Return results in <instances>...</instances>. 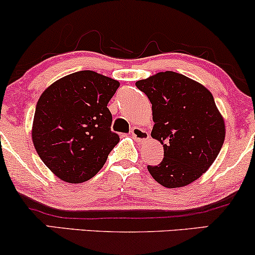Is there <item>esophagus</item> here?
<instances>
[{
  "instance_id": "34e87169",
  "label": "esophagus",
  "mask_w": 255,
  "mask_h": 255,
  "mask_svg": "<svg viewBox=\"0 0 255 255\" xmlns=\"http://www.w3.org/2000/svg\"><path fill=\"white\" fill-rule=\"evenodd\" d=\"M148 133L146 131L145 129H142V128L140 127H134L133 129H131V137H133L134 140H136L137 142H142V141H146V140H148Z\"/></svg>"
}]
</instances>
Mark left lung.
<instances>
[{
	"label": "left lung",
	"instance_id": "1",
	"mask_svg": "<svg viewBox=\"0 0 255 255\" xmlns=\"http://www.w3.org/2000/svg\"><path fill=\"white\" fill-rule=\"evenodd\" d=\"M152 104L151 136L164 148L151 176L166 188L198 180L217 158L225 137V124L212 93L204 85L171 71L135 83Z\"/></svg>",
	"mask_w": 255,
	"mask_h": 255
}]
</instances>
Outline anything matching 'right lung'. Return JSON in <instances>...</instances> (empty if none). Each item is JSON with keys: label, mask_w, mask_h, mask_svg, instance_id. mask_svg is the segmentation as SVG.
Returning <instances> with one entry per match:
<instances>
[{"label": "right lung", "mask_w": 255, "mask_h": 255, "mask_svg": "<svg viewBox=\"0 0 255 255\" xmlns=\"http://www.w3.org/2000/svg\"><path fill=\"white\" fill-rule=\"evenodd\" d=\"M119 87L115 79L80 71L58 79L40 95L32 141L44 164L60 180L89 181L119 144L107 108Z\"/></svg>", "instance_id": "1"}]
</instances>
